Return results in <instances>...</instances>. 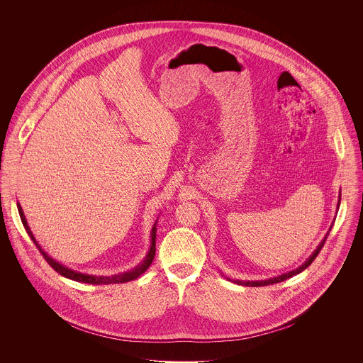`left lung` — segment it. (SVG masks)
Segmentation results:
<instances>
[{
    "label": "left lung",
    "mask_w": 363,
    "mask_h": 363,
    "mask_svg": "<svg viewBox=\"0 0 363 363\" xmlns=\"http://www.w3.org/2000/svg\"><path fill=\"white\" fill-rule=\"evenodd\" d=\"M340 201H341V199H340ZM338 206H340V203H338ZM325 240H327V236L324 238V240L318 245V247L314 250V253L311 255L309 259L305 262V264H302L299 268H296V269H294V271H289V272H286V274H282V275H279V277H275V278H271V279H267V281H246V282H243V281H236L238 284H242V285H246V286H265V285H271V284H278V282H282V281H285V279H288V278H291V277H294V275H296V274H299V272H302L303 269H306L309 265H311V262L314 261V259L317 257V255L320 253V250L323 249V246H324V243H325Z\"/></svg>",
    "instance_id": "obj_1"
}]
</instances>
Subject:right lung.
Returning a JSON list of instances; mask_svg holds the SVG:
<instances>
[{
  "mask_svg": "<svg viewBox=\"0 0 363 363\" xmlns=\"http://www.w3.org/2000/svg\"><path fill=\"white\" fill-rule=\"evenodd\" d=\"M18 211H19V216H21V220L29 235V238L33 240V243L36 245V247L39 249V252L42 253L43 259H46L49 262V265L52 267L54 271H57L60 275L68 278V279H72V281H78V282H84V284H94V285H108V284H123V282H128V281H133L135 278H138L143 272L147 271V268L151 265L152 259L155 257V238H156V228H152V233H151V239H152V243H151V249H150V253L147 256V259H144V262L141 265H138L137 268H134L133 271H128V272H124V274H118V275H113V277H95V275H86V274H81V272H77V271H72L64 265H61L60 262L54 261L52 257H49L45 250H42V247L38 245V242L35 240L29 226H28V222L25 219V215L22 212V208L21 206H18Z\"/></svg>",
  "mask_w": 363,
  "mask_h": 363,
  "instance_id": "right-lung-1",
  "label": "right lung"
}]
</instances>
